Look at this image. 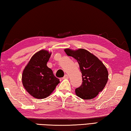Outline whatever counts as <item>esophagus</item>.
I'll list each match as a JSON object with an SVG mask.
<instances>
[{"instance_id": "34e87169", "label": "esophagus", "mask_w": 131, "mask_h": 131, "mask_svg": "<svg viewBox=\"0 0 131 131\" xmlns=\"http://www.w3.org/2000/svg\"><path fill=\"white\" fill-rule=\"evenodd\" d=\"M63 79H68V75H67V74H66V75H64V76L63 78Z\"/></svg>"}]
</instances>
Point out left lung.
Masks as SVG:
<instances>
[{
  "instance_id": "8db88e82",
  "label": "left lung",
  "mask_w": 131,
  "mask_h": 131,
  "mask_svg": "<svg viewBox=\"0 0 131 131\" xmlns=\"http://www.w3.org/2000/svg\"><path fill=\"white\" fill-rule=\"evenodd\" d=\"M67 55L78 61L82 74L83 82L75 90L76 95L84 100L95 98L104 89L108 79L107 68L93 54L84 49L66 48Z\"/></svg>"
}]
</instances>
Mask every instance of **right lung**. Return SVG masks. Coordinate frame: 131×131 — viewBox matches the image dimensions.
<instances>
[{
  "mask_svg": "<svg viewBox=\"0 0 131 131\" xmlns=\"http://www.w3.org/2000/svg\"><path fill=\"white\" fill-rule=\"evenodd\" d=\"M51 55L44 50L34 54L22 74L23 87L32 96L39 99L50 96L60 83L47 66Z\"/></svg>",
  "mask_w": 131,
  "mask_h": 131,
  "instance_id": "obj_1",
  "label": "right lung"
}]
</instances>
